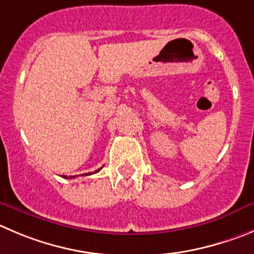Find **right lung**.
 Segmentation results:
<instances>
[{
	"instance_id": "right-lung-1",
	"label": "right lung",
	"mask_w": 254,
	"mask_h": 254,
	"mask_svg": "<svg viewBox=\"0 0 254 254\" xmlns=\"http://www.w3.org/2000/svg\"><path fill=\"white\" fill-rule=\"evenodd\" d=\"M100 171H101V168H98V170L95 171L93 173H97V172H100ZM88 175H92V173H88ZM82 176H84V175H82ZM86 176H87V173H86ZM64 178H67V177H64ZM68 178H74V176H71V177H68Z\"/></svg>"
}]
</instances>
